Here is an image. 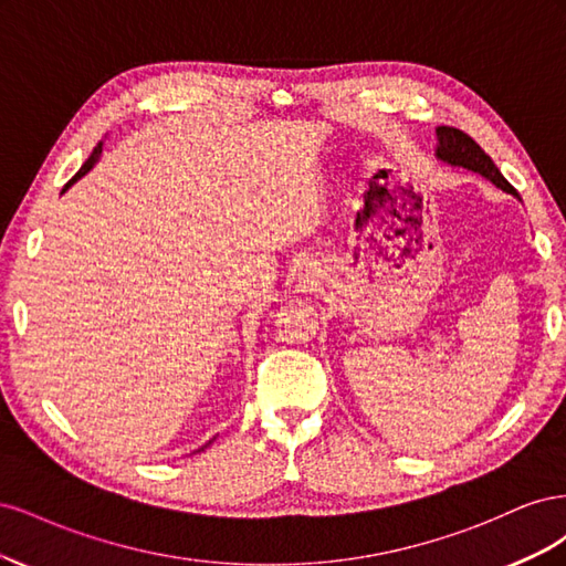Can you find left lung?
Instances as JSON below:
<instances>
[{
  "mask_svg": "<svg viewBox=\"0 0 566 566\" xmlns=\"http://www.w3.org/2000/svg\"><path fill=\"white\" fill-rule=\"evenodd\" d=\"M434 156H437V160L447 163L451 167H465V169H470V172L491 181L495 188H501V191L520 198L515 188H512L507 184V179L501 175V169L493 165V160L482 148H479V144L474 139H470L465 132L453 129V127H437Z\"/></svg>",
  "mask_w": 566,
  "mask_h": 566,
  "instance_id": "1",
  "label": "left lung"
}]
</instances>
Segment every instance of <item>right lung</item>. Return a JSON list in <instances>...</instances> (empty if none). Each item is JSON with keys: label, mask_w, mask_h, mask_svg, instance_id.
<instances>
[{"label": "right lung", "mask_w": 566, "mask_h": 566, "mask_svg": "<svg viewBox=\"0 0 566 566\" xmlns=\"http://www.w3.org/2000/svg\"><path fill=\"white\" fill-rule=\"evenodd\" d=\"M101 153H104V142H101V144H98V146L94 148V153H92V156L87 158V163H84V165L80 167V172H77V175H75V177H73L71 181H67V184H65V188H63V191H67V188H71V186H73V184H75L77 179H82L84 175H87V172H90V169H92V167H94V165L98 163V158H101ZM212 441H214V439H210V441H208V443H205V447H200L198 451H205V449H208Z\"/></svg>", "instance_id": "1"}]
</instances>
